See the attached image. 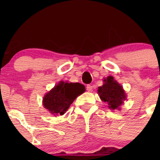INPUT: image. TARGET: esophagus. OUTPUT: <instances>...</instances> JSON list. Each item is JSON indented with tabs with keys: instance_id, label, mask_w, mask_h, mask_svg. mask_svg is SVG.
Listing matches in <instances>:
<instances>
[{
	"instance_id": "1",
	"label": "esophagus",
	"mask_w": 160,
	"mask_h": 160,
	"mask_svg": "<svg viewBox=\"0 0 160 160\" xmlns=\"http://www.w3.org/2000/svg\"><path fill=\"white\" fill-rule=\"evenodd\" d=\"M87 91H89V92H91V91L93 90V87L91 86V85H87Z\"/></svg>"
}]
</instances>
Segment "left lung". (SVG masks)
I'll use <instances>...</instances> for the list:
<instances>
[{
  "label": "left lung",
  "mask_w": 160,
  "mask_h": 160,
  "mask_svg": "<svg viewBox=\"0 0 160 160\" xmlns=\"http://www.w3.org/2000/svg\"><path fill=\"white\" fill-rule=\"evenodd\" d=\"M104 83L98 89V94L102 101L108 103V107L112 110L120 109V106L127 98L123 88L117 82L112 76H109L103 80Z\"/></svg>",
  "instance_id": "8db88e82"
}]
</instances>
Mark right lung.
<instances>
[{
  "label": "right lung",
  "mask_w": 160,
  "mask_h": 160,
  "mask_svg": "<svg viewBox=\"0 0 160 160\" xmlns=\"http://www.w3.org/2000/svg\"><path fill=\"white\" fill-rule=\"evenodd\" d=\"M85 90L82 84L62 81L44 96L43 106L54 115H63L76 98Z\"/></svg>",
  "instance_id": "1"
}]
</instances>
